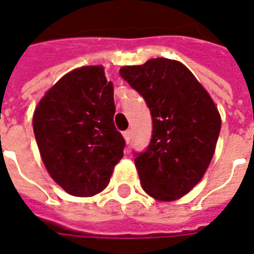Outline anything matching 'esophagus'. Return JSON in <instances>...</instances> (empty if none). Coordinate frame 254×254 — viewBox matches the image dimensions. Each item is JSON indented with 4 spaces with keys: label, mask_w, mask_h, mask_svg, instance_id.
<instances>
[{
    "label": "esophagus",
    "mask_w": 254,
    "mask_h": 254,
    "mask_svg": "<svg viewBox=\"0 0 254 254\" xmlns=\"http://www.w3.org/2000/svg\"><path fill=\"white\" fill-rule=\"evenodd\" d=\"M123 136H124V139H126V142L128 143V142L131 141V130H126V131H124Z\"/></svg>",
    "instance_id": "obj_1"
}]
</instances>
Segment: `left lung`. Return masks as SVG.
Segmentation results:
<instances>
[{
  "label": "left lung",
  "mask_w": 254,
  "mask_h": 254,
  "mask_svg": "<svg viewBox=\"0 0 254 254\" xmlns=\"http://www.w3.org/2000/svg\"><path fill=\"white\" fill-rule=\"evenodd\" d=\"M120 76L143 97L152 115L150 143L135 153L142 189L160 201L181 198L213 157L222 127L216 105L179 61L152 59L122 66Z\"/></svg>",
  "instance_id": "obj_1"
}]
</instances>
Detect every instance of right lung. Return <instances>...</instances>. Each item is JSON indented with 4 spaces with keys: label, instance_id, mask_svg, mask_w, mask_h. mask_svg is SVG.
<instances>
[{
    "label": "right lung",
    "instance_id": "obj_1",
    "mask_svg": "<svg viewBox=\"0 0 254 254\" xmlns=\"http://www.w3.org/2000/svg\"><path fill=\"white\" fill-rule=\"evenodd\" d=\"M115 111L113 84L101 65L64 75L35 108L32 126L42 161L68 194L91 197L108 186L126 146Z\"/></svg>",
    "mask_w": 254,
    "mask_h": 254
}]
</instances>
